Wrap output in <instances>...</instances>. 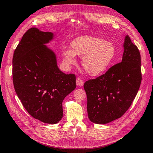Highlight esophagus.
<instances>
[{
    "instance_id": "obj_1",
    "label": "esophagus",
    "mask_w": 153,
    "mask_h": 153,
    "mask_svg": "<svg viewBox=\"0 0 153 153\" xmlns=\"http://www.w3.org/2000/svg\"><path fill=\"white\" fill-rule=\"evenodd\" d=\"M84 84V82L82 79H81V78H77V79H76V85L78 87H81L83 86Z\"/></svg>"
}]
</instances>
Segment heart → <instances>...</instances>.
I'll use <instances>...</instances> for the list:
<instances>
[{
    "mask_svg": "<svg viewBox=\"0 0 153 153\" xmlns=\"http://www.w3.org/2000/svg\"><path fill=\"white\" fill-rule=\"evenodd\" d=\"M70 49L62 52L63 60L69 65H75L76 55L83 57L81 65L85 73L91 76L104 72L111 65L116 54L114 44L102 38L83 36L75 39Z\"/></svg>",
    "mask_w": 153,
    "mask_h": 153,
    "instance_id": "heart-1",
    "label": "heart"
}]
</instances>
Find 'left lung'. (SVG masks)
Masks as SVG:
<instances>
[{
    "label": "left lung",
    "instance_id": "8db88e82",
    "mask_svg": "<svg viewBox=\"0 0 153 153\" xmlns=\"http://www.w3.org/2000/svg\"><path fill=\"white\" fill-rule=\"evenodd\" d=\"M122 61L105 74L84 84L87 113L91 122L107 124L127 111L139 90L141 81V56L128 35L123 44Z\"/></svg>",
    "mask_w": 153,
    "mask_h": 153
}]
</instances>
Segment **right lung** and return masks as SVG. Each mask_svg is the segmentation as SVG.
<instances>
[{"instance_id": "right-lung-1", "label": "right lung", "mask_w": 153, "mask_h": 153, "mask_svg": "<svg viewBox=\"0 0 153 153\" xmlns=\"http://www.w3.org/2000/svg\"><path fill=\"white\" fill-rule=\"evenodd\" d=\"M54 34L31 28L13 53V83L27 112L40 121L56 124L63 116L62 102L76 87L74 74L59 70L55 53L45 44Z\"/></svg>"}]
</instances>
